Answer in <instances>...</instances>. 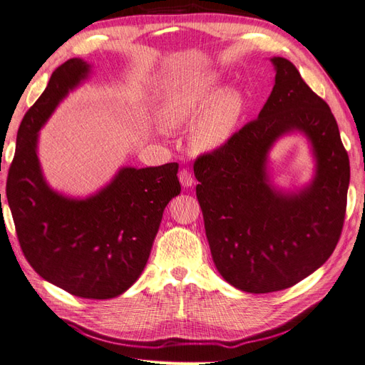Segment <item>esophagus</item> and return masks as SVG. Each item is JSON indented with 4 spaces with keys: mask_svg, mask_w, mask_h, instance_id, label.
Returning a JSON list of instances; mask_svg holds the SVG:
<instances>
[{
    "mask_svg": "<svg viewBox=\"0 0 365 365\" xmlns=\"http://www.w3.org/2000/svg\"><path fill=\"white\" fill-rule=\"evenodd\" d=\"M179 180L183 186H186V188H190V186L194 185V175L190 170L183 168V170H180V173H179Z\"/></svg>",
    "mask_w": 365,
    "mask_h": 365,
    "instance_id": "1",
    "label": "esophagus"
}]
</instances>
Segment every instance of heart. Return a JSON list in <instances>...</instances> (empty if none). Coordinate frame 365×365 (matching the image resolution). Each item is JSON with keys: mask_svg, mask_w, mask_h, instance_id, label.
I'll list each match as a JSON object with an SVG mask.
<instances>
[{"mask_svg": "<svg viewBox=\"0 0 365 365\" xmlns=\"http://www.w3.org/2000/svg\"><path fill=\"white\" fill-rule=\"evenodd\" d=\"M239 112L237 93L227 92L217 98V92L211 86L174 91L162 109L168 126H180L200 118L192 129V143L199 149H212L225 142Z\"/></svg>", "mask_w": 365, "mask_h": 365, "instance_id": "1", "label": "heart"}]
</instances>
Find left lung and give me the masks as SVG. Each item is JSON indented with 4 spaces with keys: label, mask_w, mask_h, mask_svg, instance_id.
Wrapping results in <instances>:
<instances>
[{
    "label": "left lung",
    "mask_w": 365,
    "mask_h": 365,
    "mask_svg": "<svg viewBox=\"0 0 365 365\" xmlns=\"http://www.w3.org/2000/svg\"><path fill=\"white\" fill-rule=\"evenodd\" d=\"M272 61L274 88L259 117L194 162L214 265L228 284L255 294L293 287L325 264L341 237L350 182L329 105L292 61ZM292 130L311 140L317 175L302 192L280 193L267 183L266 157Z\"/></svg>",
    "instance_id": "8db88e82"
}]
</instances>
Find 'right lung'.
<instances>
[{
	"mask_svg": "<svg viewBox=\"0 0 365 365\" xmlns=\"http://www.w3.org/2000/svg\"><path fill=\"white\" fill-rule=\"evenodd\" d=\"M89 69L71 58L52 72L18 129L6 195L23 255L36 273L73 296L110 299L142 274L165 207L180 194L179 165L121 168L85 200L49 188L36 157L38 130Z\"/></svg>",
	"mask_w": 365,
	"mask_h": 365,
	"instance_id": "right-lung-1",
	"label": "right lung"
}]
</instances>
